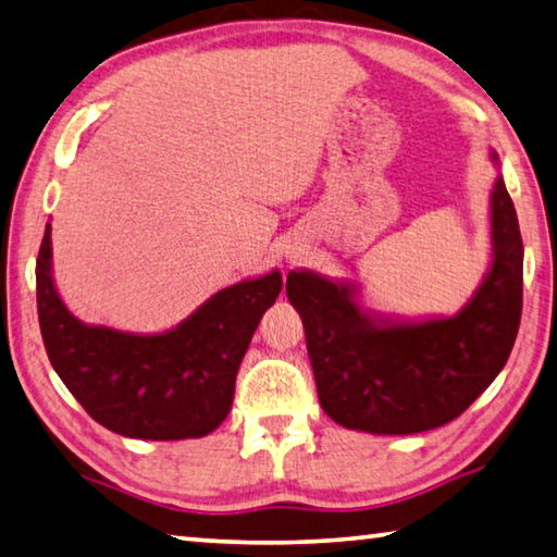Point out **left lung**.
Listing matches in <instances>:
<instances>
[{"label": "left lung", "instance_id": "left-lung-1", "mask_svg": "<svg viewBox=\"0 0 557 557\" xmlns=\"http://www.w3.org/2000/svg\"><path fill=\"white\" fill-rule=\"evenodd\" d=\"M499 170V157L490 150ZM490 269L456 314L405 318L363 306L359 281L290 271L324 412L354 432L403 436L448 424L487 391L521 320L523 245L509 191L490 194Z\"/></svg>", "mask_w": 557, "mask_h": 557}]
</instances>
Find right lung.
I'll return each mask as SVG.
<instances>
[{
  "instance_id": "1",
  "label": "right lung",
  "mask_w": 557,
  "mask_h": 557,
  "mask_svg": "<svg viewBox=\"0 0 557 557\" xmlns=\"http://www.w3.org/2000/svg\"><path fill=\"white\" fill-rule=\"evenodd\" d=\"M52 227L38 251V322L60 381L101 426L131 438H201L225 422L257 324L283 288L281 271L213 293L176 327L138 334L87 324L52 278Z\"/></svg>"
}]
</instances>
